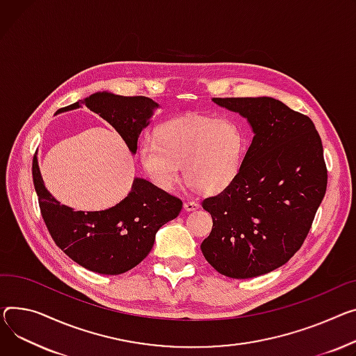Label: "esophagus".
Returning <instances> with one entry per match:
<instances>
[{"instance_id": "1", "label": "esophagus", "mask_w": 356, "mask_h": 356, "mask_svg": "<svg viewBox=\"0 0 356 356\" xmlns=\"http://www.w3.org/2000/svg\"><path fill=\"white\" fill-rule=\"evenodd\" d=\"M183 207H184V210H186V211H193V210L199 209V207H200V204H199L197 202H195V200H187V202H184Z\"/></svg>"}]
</instances>
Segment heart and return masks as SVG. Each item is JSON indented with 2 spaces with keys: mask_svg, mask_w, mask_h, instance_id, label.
I'll return each mask as SVG.
<instances>
[{
  "mask_svg": "<svg viewBox=\"0 0 356 356\" xmlns=\"http://www.w3.org/2000/svg\"><path fill=\"white\" fill-rule=\"evenodd\" d=\"M246 134L230 117L186 114L173 117L138 146L145 172L161 191H172L184 175L192 187L218 193L238 177Z\"/></svg>",
  "mask_w": 356,
  "mask_h": 356,
  "instance_id": "b5f03b06",
  "label": "heart"
}]
</instances>
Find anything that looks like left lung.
I'll return each mask as SVG.
<instances>
[{
  "label": "left lung",
  "mask_w": 356,
  "mask_h": 356,
  "mask_svg": "<svg viewBox=\"0 0 356 356\" xmlns=\"http://www.w3.org/2000/svg\"><path fill=\"white\" fill-rule=\"evenodd\" d=\"M239 113L254 133L241 172L202 202L213 227L200 249L219 273H269L300 249L323 200L327 170L315 124L272 97L213 99Z\"/></svg>",
  "instance_id": "obj_1"
}]
</instances>
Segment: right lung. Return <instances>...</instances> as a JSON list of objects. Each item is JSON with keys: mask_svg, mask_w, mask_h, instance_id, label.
Listing matches in <instances>:
<instances>
[{"mask_svg": "<svg viewBox=\"0 0 356 356\" xmlns=\"http://www.w3.org/2000/svg\"><path fill=\"white\" fill-rule=\"evenodd\" d=\"M81 104L111 124L133 154L141 130L150 124V117L159 107L145 96L124 97L103 91L60 111ZM33 181L41 216L56 245L80 266L102 275H120L137 266L150 253L157 230L176 219L183 206L179 197L136 177L130 193L115 206L100 211H76L60 204L47 191L37 156L33 160Z\"/></svg>", "mask_w": 356, "mask_h": 356, "instance_id": "1", "label": "right lung"}]
</instances>
